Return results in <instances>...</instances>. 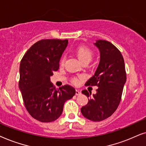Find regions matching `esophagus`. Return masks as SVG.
Returning <instances> with one entry per match:
<instances>
[{
  "instance_id": "obj_1",
  "label": "esophagus",
  "mask_w": 146,
  "mask_h": 146,
  "mask_svg": "<svg viewBox=\"0 0 146 146\" xmlns=\"http://www.w3.org/2000/svg\"><path fill=\"white\" fill-rule=\"evenodd\" d=\"M81 91L78 90V89H76V92H75V94H76V96H79V95H81Z\"/></svg>"
}]
</instances>
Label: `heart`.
Listing matches in <instances>:
<instances>
[{
	"label": "heart",
	"instance_id": "1",
	"mask_svg": "<svg viewBox=\"0 0 146 146\" xmlns=\"http://www.w3.org/2000/svg\"><path fill=\"white\" fill-rule=\"evenodd\" d=\"M75 53H76L77 58H78L81 63H83V62L85 61L89 62L92 59L93 56V53L92 50L89 47L84 45L78 46L77 48ZM64 62H65V57H62L61 60H60V64L61 65H63ZM79 79L77 78H73L72 79V82H73V83H74V84H77L79 83Z\"/></svg>",
	"mask_w": 146,
	"mask_h": 146
}]
</instances>
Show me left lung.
<instances>
[{
  "mask_svg": "<svg viewBox=\"0 0 146 146\" xmlns=\"http://www.w3.org/2000/svg\"><path fill=\"white\" fill-rule=\"evenodd\" d=\"M100 52V61L94 75L85 85H96V94L83 90L88 98L86 106L81 109L85 117L93 121L107 119L115 111L126 82L125 63L121 52L110 42L98 40L94 43Z\"/></svg>",
  "mask_w": 146,
  "mask_h": 146,
  "instance_id": "left-lung-1",
  "label": "left lung"
}]
</instances>
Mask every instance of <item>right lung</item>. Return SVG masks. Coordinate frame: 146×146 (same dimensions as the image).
Returning a JSON list of instances; mask_svg holds the SVG:
<instances>
[{
	"label": "right lung",
	"mask_w": 146,
	"mask_h": 146,
	"mask_svg": "<svg viewBox=\"0 0 146 146\" xmlns=\"http://www.w3.org/2000/svg\"><path fill=\"white\" fill-rule=\"evenodd\" d=\"M67 44V39L40 40L31 46L21 61L19 89L27 110L39 121L47 123L58 119L66 101L75 94L71 85L57 89L50 81L53 72L59 69Z\"/></svg>",
	"instance_id": "add662e5"
}]
</instances>
